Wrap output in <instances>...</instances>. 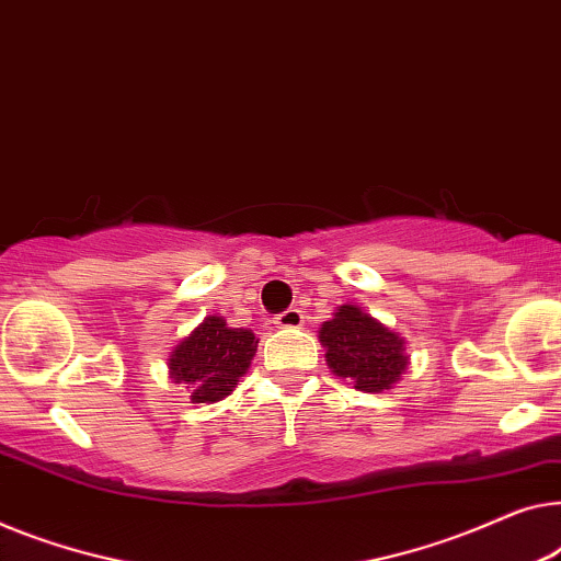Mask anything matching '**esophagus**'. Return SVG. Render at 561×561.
Here are the masks:
<instances>
[{
    "instance_id": "1",
    "label": "esophagus",
    "mask_w": 561,
    "mask_h": 561,
    "mask_svg": "<svg viewBox=\"0 0 561 561\" xmlns=\"http://www.w3.org/2000/svg\"><path fill=\"white\" fill-rule=\"evenodd\" d=\"M275 323H278V329H300L304 327V311H298V308H288V311L275 316Z\"/></svg>"
}]
</instances>
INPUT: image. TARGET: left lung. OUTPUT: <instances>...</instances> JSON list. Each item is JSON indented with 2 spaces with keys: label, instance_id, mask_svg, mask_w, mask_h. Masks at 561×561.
<instances>
[{
  "label": "left lung",
  "instance_id": "left-lung-1",
  "mask_svg": "<svg viewBox=\"0 0 561 561\" xmlns=\"http://www.w3.org/2000/svg\"><path fill=\"white\" fill-rule=\"evenodd\" d=\"M319 339L327 346L329 369L352 379L359 392L392 389L408 369L404 339L359 306H339L334 319L321 323Z\"/></svg>",
  "mask_w": 561,
  "mask_h": 561
}]
</instances>
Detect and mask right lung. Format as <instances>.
Returning <instances> with one entry per match:
<instances>
[{
    "instance_id": "add662e5",
    "label": "right lung",
    "mask_w": 561,
    "mask_h": 561,
    "mask_svg": "<svg viewBox=\"0 0 561 561\" xmlns=\"http://www.w3.org/2000/svg\"><path fill=\"white\" fill-rule=\"evenodd\" d=\"M257 339L250 329L227 327L222 316H207L169 356V377L190 389L192 402H220L250 369Z\"/></svg>"
}]
</instances>
